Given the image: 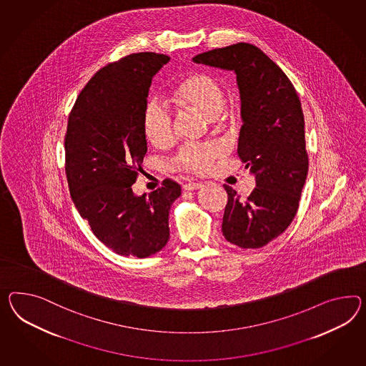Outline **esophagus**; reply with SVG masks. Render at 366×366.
I'll use <instances>...</instances> for the list:
<instances>
[{"label":"esophagus","instance_id":"obj_1","mask_svg":"<svg viewBox=\"0 0 366 366\" xmlns=\"http://www.w3.org/2000/svg\"><path fill=\"white\" fill-rule=\"evenodd\" d=\"M202 187H203L202 183H187V184L183 186V188L187 189V191H194V189H199V188Z\"/></svg>","mask_w":366,"mask_h":366}]
</instances>
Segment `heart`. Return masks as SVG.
Masks as SVG:
<instances>
[{
    "instance_id": "b5f03b06",
    "label": "heart",
    "mask_w": 366,
    "mask_h": 366,
    "mask_svg": "<svg viewBox=\"0 0 366 366\" xmlns=\"http://www.w3.org/2000/svg\"><path fill=\"white\" fill-rule=\"evenodd\" d=\"M169 101L182 109L204 114L219 122L225 115V90L214 75L195 73L171 92ZM142 132L155 147H166L174 141V121L169 110L158 102H150L142 114ZM222 155V149L214 144L183 147L174 159V166L187 172H206Z\"/></svg>"
}]
</instances>
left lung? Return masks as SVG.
Wrapping results in <instances>:
<instances>
[{
  "label": "left lung",
  "mask_w": 366,
  "mask_h": 366,
  "mask_svg": "<svg viewBox=\"0 0 366 366\" xmlns=\"http://www.w3.org/2000/svg\"><path fill=\"white\" fill-rule=\"evenodd\" d=\"M192 61L236 74L243 119L237 154L254 175L256 187L243 200L224 184L228 202L222 231L240 248H260L291 224L308 175L299 95L282 69L251 44L214 49Z\"/></svg>",
  "instance_id": "left-lung-1"
}]
</instances>
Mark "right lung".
<instances>
[{
    "mask_svg": "<svg viewBox=\"0 0 366 366\" xmlns=\"http://www.w3.org/2000/svg\"><path fill=\"white\" fill-rule=\"evenodd\" d=\"M169 61L135 53L95 73L67 121L65 171L70 197L93 234L122 256L149 257L167 244L169 214L182 189L166 179L137 197L132 186L147 152L142 114L154 75Z\"/></svg>",
    "mask_w": 366,
    "mask_h": 366,
    "instance_id": "add662e5",
    "label": "right lung"
}]
</instances>
